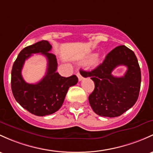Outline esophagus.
<instances>
[{
  "instance_id": "34e87169",
  "label": "esophagus",
  "mask_w": 153,
  "mask_h": 153,
  "mask_svg": "<svg viewBox=\"0 0 153 153\" xmlns=\"http://www.w3.org/2000/svg\"><path fill=\"white\" fill-rule=\"evenodd\" d=\"M77 76H78V80H79V81H81V80L83 79V76H82V75H80V73H77Z\"/></svg>"
}]
</instances>
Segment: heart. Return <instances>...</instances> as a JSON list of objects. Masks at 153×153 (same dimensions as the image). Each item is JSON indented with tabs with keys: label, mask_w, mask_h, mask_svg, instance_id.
<instances>
[{
	"label": "heart",
	"mask_w": 153,
	"mask_h": 153,
	"mask_svg": "<svg viewBox=\"0 0 153 153\" xmlns=\"http://www.w3.org/2000/svg\"><path fill=\"white\" fill-rule=\"evenodd\" d=\"M98 62H99V59H95V61L94 62V65H96V64L98 63Z\"/></svg>",
	"instance_id": "b5f03b06"
}]
</instances>
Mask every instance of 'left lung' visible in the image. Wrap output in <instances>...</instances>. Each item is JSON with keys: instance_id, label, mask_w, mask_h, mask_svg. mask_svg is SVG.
<instances>
[{"instance_id": "8db88e82", "label": "left lung", "mask_w": 153, "mask_h": 153, "mask_svg": "<svg viewBox=\"0 0 153 153\" xmlns=\"http://www.w3.org/2000/svg\"><path fill=\"white\" fill-rule=\"evenodd\" d=\"M120 65L127 70L123 76L115 77L111 72ZM83 76L91 77L95 88L88 97L92 110L98 115L114 117L121 115L134 105L141 85V70L137 56L126 46H117L103 62Z\"/></svg>"}]
</instances>
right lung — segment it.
<instances>
[{"mask_svg":"<svg viewBox=\"0 0 153 153\" xmlns=\"http://www.w3.org/2000/svg\"><path fill=\"white\" fill-rule=\"evenodd\" d=\"M51 46L47 41L25 47L18 55L11 70V90L16 101L30 113L45 116L54 113L62 106L70 86L78 83L76 75L62 77L56 72V56L50 53ZM33 53H41L47 59L46 75L36 85L26 83L21 76L25 60Z\"/></svg>","mask_w":153,"mask_h":153,"instance_id":"right-lung-1","label":"right lung"}]
</instances>
